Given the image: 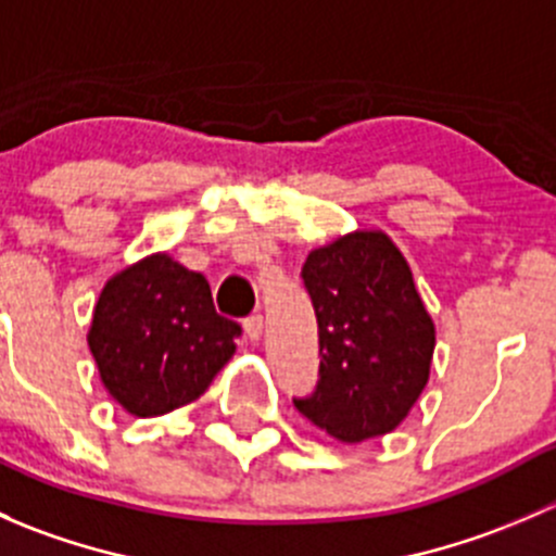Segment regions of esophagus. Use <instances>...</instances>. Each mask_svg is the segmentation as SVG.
Segmentation results:
<instances>
[{
    "label": "esophagus",
    "mask_w": 556,
    "mask_h": 556,
    "mask_svg": "<svg viewBox=\"0 0 556 556\" xmlns=\"http://www.w3.org/2000/svg\"><path fill=\"white\" fill-rule=\"evenodd\" d=\"M244 333L250 341H257L263 336V317L261 314H252V317L244 319Z\"/></svg>",
    "instance_id": "1"
}]
</instances>
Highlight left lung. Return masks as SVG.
<instances>
[{
    "instance_id": "left-lung-1",
    "label": "left lung",
    "mask_w": 556,
    "mask_h": 556,
    "mask_svg": "<svg viewBox=\"0 0 556 556\" xmlns=\"http://www.w3.org/2000/svg\"><path fill=\"white\" fill-rule=\"evenodd\" d=\"M301 279L319 333V379L295 408L341 444L392 433L430 379L435 325L412 268L384 231L309 252Z\"/></svg>"
}]
</instances>
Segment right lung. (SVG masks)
<instances>
[{
  "label": "right lung",
  "mask_w": 556,
  "mask_h": 556,
  "mask_svg": "<svg viewBox=\"0 0 556 556\" xmlns=\"http://www.w3.org/2000/svg\"><path fill=\"white\" fill-rule=\"evenodd\" d=\"M239 333V323L215 312L204 274L155 252L106 279L88 346L106 392L128 414L161 417L204 395Z\"/></svg>",
  "instance_id": "1"
}]
</instances>
